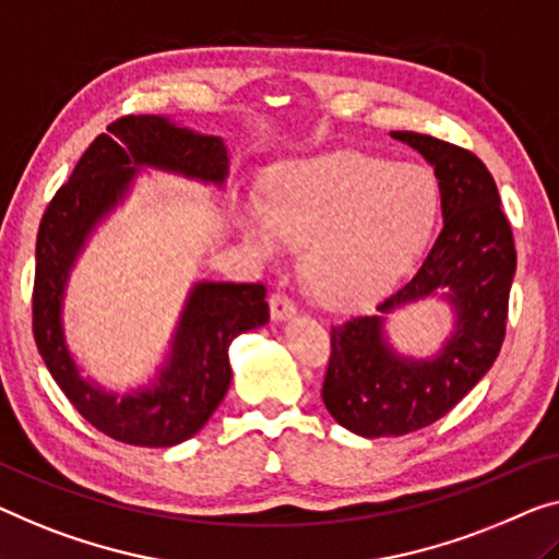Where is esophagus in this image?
I'll return each instance as SVG.
<instances>
[{"instance_id":"1","label":"esophagus","mask_w":559,"mask_h":559,"mask_svg":"<svg viewBox=\"0 0 559 559\" xmlns=\"http://www.w3.org/2000/svg\"><path fill=\"white\" fill-rule=\"evenodd\" d=\"M294 313H296V306L286 294H273L271 296V319L273 321H286Z\"/></svg>"}]
</instances>
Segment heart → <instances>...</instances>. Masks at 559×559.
I'll use <instances>...</instances> for the list:
<instances>
[{
	"label": "heart",
	"instance_id": "obj_1",
	"mask_svg": "<svg viewBox=\"0 0 559 559\" xmlns=\"http://www.w3.org/2000/svg\"><path fill=\"white\" fill-rule=\"evenodd\" d=\"M439 193L427 168L361 153L298 157L273 168L263 198L246 200L238 228L265 263L304 246V276L321 304L371 301L427 243Z\"/></svg>",
	"mask_w": 559,
	"mask_h": 559
}]
</instances>
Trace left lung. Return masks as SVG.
Returning a JSON list of instances; mask_svg holds the SVG:
<instances>
[{
    "mask_svg": "<svg viewBox=\"0 0 559 559\" xmlns=\"http://www.w3.org/2000/svg\"><path fill=\"white\" fill-rule=\"evenodd\" d=\"M391 138L435 168L444 226L419 271L377 306V316H356L331 329L323 404L341 427L366 439L429 427L477 386L502 348L518 269L510 221L485 163L419 132ZM435 295L455 313L445 344L427 360L399 355L385 336V316Z\"/></svg>",
    "mask_w": 559,
    "mask_h": 559,
    "instance_id": "left-lung-1",
    "label": "left lung"
}]
</instances>
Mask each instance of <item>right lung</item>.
Returning <instances> with one entry per match:
<instances>
[{
	"mask_svg": "<svg viewBox=\"0 0 559 559\" xmlns=\"http://www.w3.org/2000/svg\"><path fill=\"white\" fill-rule=\"evenodd\" d=\"M145 168L226 188L230 155L223 138L203 135L165 115L115 120L85 150L41 215L32 329L57 386L95 429L124 444L175 447L198 435L218 409L233 379V338L265 326L269 304L263 283L198 281L147 386L118 396V391L82 377L62 321L67 283L90 236L124 203Z\"/></svg>",
	"mask_w": 559,
	"mask_h": 559,
	"instance_id": "obj_1",
	"label": "right lung"
}]
</instances>
